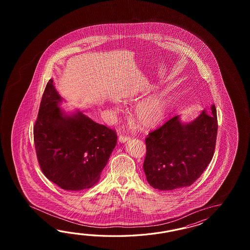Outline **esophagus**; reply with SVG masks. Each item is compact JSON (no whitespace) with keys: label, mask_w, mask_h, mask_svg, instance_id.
Here are the masks:
<instances>
[{"label":"esophagus","mask_w":250,"mask_h":250,"mask_svg":"<svg viewBox=\"0 0 250 250\" xmlns=\"http://www.w3.org/2000/svg\"><path fill=\"white\" fill-rule=\"evenodd\" d=\"M128 139H129V137H127V136H123V135H121V136L119 137V141H120L121 143H125V142H127Z\"/></svg>","instance_id":"obj_1"}]
</instances>
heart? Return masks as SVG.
Returning a JSON list of instances; mask_svg holds the SVG:
<instances>
[{
	"instance_id": "b5f03b06",
	"label": "heart",
	"mask_w": 250,
	"mask_h": 250,
	"mask_svg": "<svg viewBox=\"0 0 250 250\" xmlns=\"http://www.w3.org/2000/svg\"><path fill=\"white\" fill-rule=\"evenodd\" d=\"M166 110L167 104L162 96H151L138 104L136 109V116L141 126L154 127L164 120Z\"/></svg>"
}]
</instances>
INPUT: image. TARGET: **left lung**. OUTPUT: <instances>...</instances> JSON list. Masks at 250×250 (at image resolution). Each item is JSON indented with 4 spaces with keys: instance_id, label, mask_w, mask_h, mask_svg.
I'll return each instance as SVG.
<instances>
[{
    "instance_id": "1",
    "label": "left lung",
    "mask_w": 250,
    "mask_h": 250,
    "mask_svg": "<svg viewBox=\"0 0 250 250\" xmlns=\"http://www.w3.org/2000/svg\"><path fill=\"white\" fill-rule=\"evenodd\" d=\"M217 129L212 104L191 123H182L178 115L149 133L143 165L149 184L163 191L192 185L212 160Z\"/></svg>"
}]
</instances>
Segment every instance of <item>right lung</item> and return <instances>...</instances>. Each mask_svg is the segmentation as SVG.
I'll return each mask as SVG.
<instances>
[{"label": "right lung", "mask_w": 250, "mask_h": 250, "mask_svg": "<svg viewBox=\"0 0 250 250\" xmlns=\"http://www.w3.org/2000/svg\"><path fill=\"white\" fill-rule=\"evenodd\" d=\"M62 98L48 81L34 127L38 163L49 181L68 191L92 188L99 181L117 143V134L77 111L68 114Z\"/></svg>", "instance_id": "obj_1"}]
</instances>
